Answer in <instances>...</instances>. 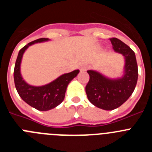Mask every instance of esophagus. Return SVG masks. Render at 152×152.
Wrapping results in <instances>:
<instances>
[{"label": "esophagus", "instance_id": "esophagus-1", "mask_svg": "<svg viewBox=\"0 0 152 152\" xmlns=\"http://www.w3.org/2000/svg\"><path fill=\"white\" fill-rule=\"evenodd\" d=\"M88 68V65H87V64H84V65H81V66L80 67V70L81 71V72H84V71H86Z\"/></svg>", "mask_w": 152, "mask_h": 152}]
</instances>
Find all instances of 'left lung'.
I'll list each match as a JSON object with an SVG mask.
<instances>
[{
	"label": "left lung",
	"instance_id": "1",
	"mask_svg": "<svg viewBox=\"0 0 152 152\" xmlns=\"http://www.w3.org/2000/svg\"><path fill=\"white\" fill-rule=\"evenodd\" d=\"M110 40L113 50L124 57L122 77L110 78L94 70H88L90 80L85 88L89 101L104 110H115L128 100L135 90L139 75L135 52L119 39Z\"/></svg>",
	"mask_w": 152,
	"mask_h": 152
}]
</instances>
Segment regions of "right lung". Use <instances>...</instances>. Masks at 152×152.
Listing matches in <instances>:
<instances>
[{"instance_id": "obj_1", "label": "right lung", "mask_w": 152, "mask_h": 152, "mask_svg": "<svg viewBox=\"0 0 152 152\" xmlns=\"http://www.w3.org/2000/svg\"><path fill=\"white\" fill-rule=\"evenodd\" d=\"M49 41V39L41 38L31 42L20 50L13 72L15 87L23 101L39 111H48L58 106L64 100L67 87L79 73L75 70L70 73L63 74L49 84L42 86L30 85L23 80L20 72L23 56L30 45L38 42Z\"/></svg>"}]
</instances>
